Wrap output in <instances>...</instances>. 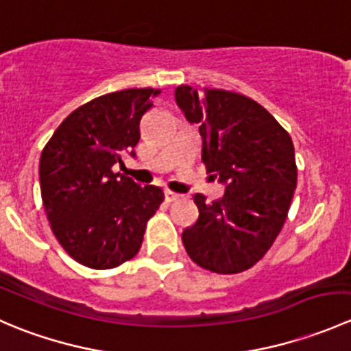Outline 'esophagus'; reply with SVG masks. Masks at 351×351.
Segmentation results:
<instances>
[{
    "mask_svg": "<svg viewBox=\"0 0 351 351\" xmlns=\"http://www.w3.org/2000/svg\"><path fill=\"white\" fill-rule=\"evenodd\" d=\"M180 197H182V195H178V193L171 192V190H166V192H165V198H166V202H175V200H178Z\"/></svg>",
    "mask_w": 351,
    "mask_h": 351,
    "instance_id": "obj_1",
    "label": "esophagus"
}]
</instances>
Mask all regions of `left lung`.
Here are the masks:
<instances>
[{"instance_id": "left-lung-1", "label": "left lung", "mask_w": 351, "mask_h": 351, "mask_svg": "<svg viewBox=\"0 0 351 351\" xmlns=\"http://www.w3.org/2000/svg\"><path fill=\"white\" fill-rule=\"evenodd\" d=\"M176 104L198 123L202 162L226 183L219 200L193 195L198 219L183 231L189 256L208 271L241 274L256 265L285 224L297 165L289 132L258 101L226 90L198 95L182 84Z\"/></svg>"}]
</instances>
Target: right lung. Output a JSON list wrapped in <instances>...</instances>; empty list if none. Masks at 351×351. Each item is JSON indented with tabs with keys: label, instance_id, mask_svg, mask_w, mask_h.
Wrapping results in <instances>:
<instances>
[{
	"label": "right lung",
	"instance_id": "obj_1",
	"mask_svg": "<svg viewBox=\"0 0 351 351\" xmlns=\"http://www.w3.org/2000/svg\"><path fill=\"white\" fill-rule=\"evenodd\" d=\"M154 88L101 95L71 112L42 149L40 193L51 229L77 263L108 270L136 256L147 221L165 200L159 186H141L113 171L136 156L141 119Z\"/></svg>",
	"mask_w": 351,
	"mask_h": 351
}]
</instances>
